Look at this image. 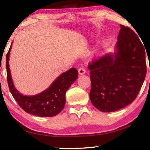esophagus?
Returning <instances> with one entry per match:
<instances>
[{
  "mask_svg": "<svg viewBox=\"0 0 150 150\" xmlns=\"http://www.w3.org/2000/svg\"><path fill=\"white\" fill-rule=\"evenodd\" d=\"M78 71H79V75H84V73H86V70H85V69H84V68H79Z\"/></svg>",
  "mask_w": 150,
  "mask_h": 150,
  "instance_id": "esophagus-1",
  "label": "esophagus"
}]
</instances>
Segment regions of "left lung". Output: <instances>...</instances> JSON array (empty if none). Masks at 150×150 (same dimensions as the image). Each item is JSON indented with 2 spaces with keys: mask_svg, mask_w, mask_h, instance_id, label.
I'll return each mask as SVG.
<instances>
[{
  "mask_svg": "<svg viewBox=\"0 0 150 150\" xmlns=\"http://www.w3.org/2000/svg\"><path fill=\"white\" fill-rule=\"evenodd\" d=\"M115 52L89 64L92 104L103 112H113L135 99L146 74V54L139 37L120 24Z\"/></svg>",
  "mask_w": 150,
  "mask_h": 150,
  "instance_id": "8db88e82",
  "label": "left lung"
}]
</instances>
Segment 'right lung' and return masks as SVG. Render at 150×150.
<instances>
[{
	"mask_svg": "<svg viewBox=\"0 0 150 150\" xmlns=\"http://www.w3.org/2000/svg\"><path fill=\"white\" fill-rule=\"evenodd\" d=\"M11 45L6 55L7 81L9 90L19 106L26 113L41 117L56 116L64 108L66 93L76 79L78 78V71L72 68L62 73L54 81L48 88L41 93L34 95H24L15 88L11 78L9 60Z\"/></svg>",
	"mask_w": 150,
	"mask_h": 150,
	"instance_id": "right-lung-1",
	"label": "right lung"
}]
</instances>
